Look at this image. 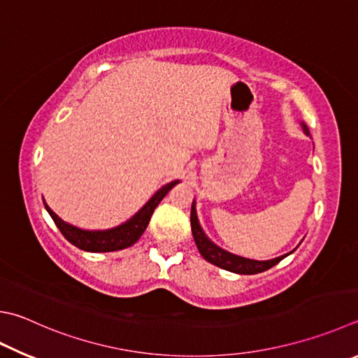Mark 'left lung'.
<instances>
[{"label":"left lung","mask_w":358,"mask_h":358,"mask_svg":"<svg viewBox=\"0 0 358 358\" xmlns=\"http://www.w3.org/2000/svg\"><path fill=\"white\" fill-rule=\"evenodd\" d=\"M303 131L307 136H310V131L305 123H301ZM191 229H192V236L194 241L197 244V249L200 252V255L203 257L208 263H211L214 266H217L220 269L235 272V274H244V275H252V274H258V272L268 271L272 266H275L278 262H282L285 257H288L289 253H285L282 257L272 258V259H264V262H259V259H250V258H244L235 255L229 250L222 249L217 244H214L210 238L206 236V233L201 229V225L199 222L197 217V210H196V200H192V206H191Z\"/></svg>","instance_id":"1"}]
</instances>
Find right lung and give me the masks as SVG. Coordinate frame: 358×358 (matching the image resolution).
<instances>
[{
    "label": "right lung",
    "mask_w": 358,
    "mask_h": 358,
    "mask_svg": "<svg viewBox=\"0 0 358 358\" xmlns=\"http://www.w3.org/2000/svg\"><path fill=\"white\" fill-rule=\"evenodd\" d=\"M180 180H173L171 183L164 185L162 187L153 194V196L148 199L147 203L141 208V210L133 214L131 217L120 225L113 227V229L106 230H84L80 227H75L66 220H62L57 214L51 210L47 205V201L43 200L45 210L48 211L51 219L55 220L57 229L61 230L64 238L67 239L69 243L73 244L75 247L86 252H114V250H122L127 249V247L133 245L138 239L142 236V233L145 231L148 222H150V217L155 211V208L158 206L159 201L166 197V194L172 189L175 185H178Z\"/></svg>",
    "instance_id": "obj_1"
}]
</instances>
